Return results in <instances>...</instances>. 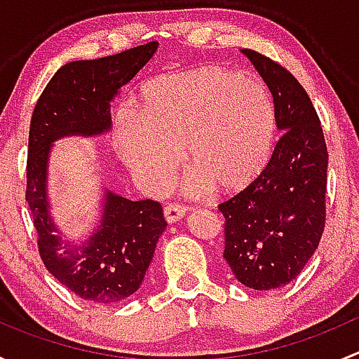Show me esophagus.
Returning a JSON list of instances; mask_svg holds the SVG:
<instances>
[{
    "instance_id": "obj_1",
    "label": "esophagus",
    "mask_w": 359,
    "mask_h": 359,
    "mask_svg": "<svg viewBox=\"0 0 359 359\" xmlns=\"http://www.w3.org/2000/svg\"><path fill=\"white\" fill-rule=\"evenodd\" d=\"M187 212L186 206L175 205V203H170L165 206V219L166 222H177L179 219H182L184 213Z\"/></svg>"
}]
</instances>
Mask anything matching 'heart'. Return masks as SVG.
Returning <instances> with one entry per match:
<instances>
[{
    "instance_id": "heart-1",
    "label": "heart",
    "mask_w": 359,
    "mask_h": 359,
    "mask_svg": "<svg viewBox=\"0 0 359 359\" xmlns=\"http://www.w3.org/2000/svg\"><path fill=\"white\" fill-rule=\"evenodd\" d=\"M144 112L123 107L114 125L121 158L149 189L168 186L182 149L196 170L186 189L201 194L210 182L240 189L262 170L274 133L266 86L219 67L161 76L142 93Z\"/></svg>"
}]
</instances>
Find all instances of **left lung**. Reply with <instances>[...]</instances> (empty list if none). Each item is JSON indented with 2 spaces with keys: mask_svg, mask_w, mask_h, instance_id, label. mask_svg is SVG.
<instances>
[{
  "mask_svg": "<svg viewBox=\"0 0 359 359\" xmlns=\"http://www.w3.org/2000/svg\"><path fill=\"white\" fill-rule=\"evenodd\" d=\"M273 95L280 140L260 175L220 203L224 259L240 283L273 290L295 280L325 229L328 151L306 90L283 66L243 48Z\"/></svg>",
  "mask_w": 359,
  "mask_h": 359,
  "instance_id": "1",
  "label": "left lung"
}]
</instances>
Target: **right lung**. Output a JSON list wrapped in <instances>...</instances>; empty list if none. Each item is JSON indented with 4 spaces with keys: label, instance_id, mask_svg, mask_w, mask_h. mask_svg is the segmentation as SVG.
I'll list each match as a JSON object with an SVG mask.
<instances>
[{
    "label": "right lung",
    "instance_id": "1",
    "mask_svg": "<svg viewBox=\"0 0 359 359\" xmlns=\"http://www.w3.org/2000/svg\"><path fill=\"white\" fill-rule=\"evenodd\" d=\"M158 41L95 60H74L53 74L36 102L29 128L25 200L48 273L95 304L119 302L142 285L166 229L158 201H132L104 191L102 215L85 241H67L50 215L48 161L62 137H97L111 130V102L156 53Z\"/></svg>",
    "mask_w": 359,
    "mask_h": 359
}]
</instances>
